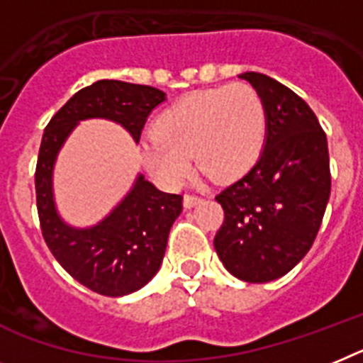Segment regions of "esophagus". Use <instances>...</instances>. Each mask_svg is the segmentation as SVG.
Instances as JSON below:
<instances>
[{
	"label": "esophagus",
	"mask_w": 363,
	"mask_h": 363,
	"mask_svg": "<svg viewBox=\"0 0 363 363\" xmlns=\"http://www.w3.org/2000/svg\"><path fill=\"white\" fill-rule=\"evenodd\" d=\"M182 203H184V206H186V208H191V206H196V205H199V203H203V197L191 196V194H186V196H184V201H182Z\"/></svg>",
	"instance_id": "1"
}]
</instances>
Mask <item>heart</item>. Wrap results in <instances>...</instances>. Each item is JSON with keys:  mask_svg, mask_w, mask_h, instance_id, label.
Returning a JSON list of instances; mask_svg holds the SVG:
<instances>
[{"mask_svg": "<svg viewBox=\"0 0 363 363\" xmlns=\"http://www.w3.org/2000/svg\"><path fill=\"white\" fill-rule=\"evenodd\" d=\"M267 138V111L249 84L188 94L167 106L142 142L144 164L164 188L181 186L194 162L218 182L236 181L258 162Z\"/></svg>", "mask_w": 363, "mask_h": 363, "instance_id": "heart-1", "label": "heart"}]
</instances>
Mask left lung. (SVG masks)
<instances>
[{
	"label": "left lung",
	"instance_id": "obj_1",
	"mask_svg": "<svg viewBox=\"0 0 363 363\" xmlns=\"http://www.w3.org/2000/svg\"><path fill=\"white\" fill-rule=\"evenodd\" d=\"M260 94L267 138L258 162L216 201L225 219L219 260L245 282H269L310 251L330 197L327 135L306 101L264 73L240 75Z\"/></svg>",
	"mask_w": 363,
	"mask_h": 363
}]
</instances>
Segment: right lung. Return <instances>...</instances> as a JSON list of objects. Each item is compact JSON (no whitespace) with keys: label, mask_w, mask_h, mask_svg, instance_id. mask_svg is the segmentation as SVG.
Here are the masks:
<instances>
[{"label":"right lung","mask_w":363,"mask_h":363,"mask_svg":"<svg viewBox=\"0 0 363 363\" xmlns=\"http://www.w3.org/2000/svg\"><path fill=\"white\" fill-rule=\"evenodd\" d=\"M162 101L166 94L158 88L103 79L69 97L42 136L35 173L42 236L73 279L106 297L133 294L157 275L169 228L182 212V196L160 191L140 173L129 194L99 223L72 227L55 206V162L79 121L90 118L116 121L140 142L147 116Z\"/></svg>","instance_id":"right-lung-1"}]
</instances>
